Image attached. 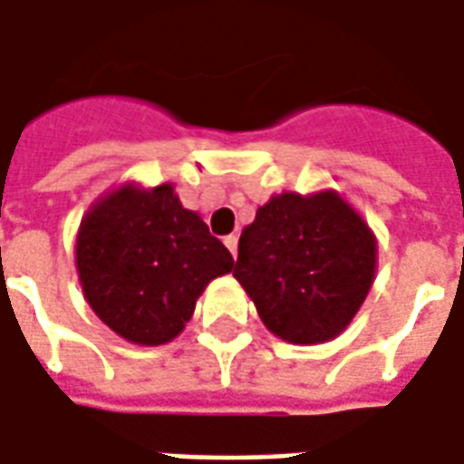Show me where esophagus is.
<instances>
[{"mask_svg":"<svg viewBox=\"0 0 464 464\" xmlns=\"http://www.w3.org/2000/svg\"><path fill=\"white\" fill-rule=\"evenodd\" d=\"M223 243H226V248L231 251L233 258H236V251H238V238H236V236H226V238H223Z\"/></svg>","mask_w":464,"mask_h":464,"instance_id":"1","label":"esophagus"}]
</instances>
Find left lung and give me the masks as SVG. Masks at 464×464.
Wrapping results in <instances>:
<instances>
[{
	"instance_id": "1",
	"label": "left lung",
	"mask_w": 464,
	"mask_h": 464,
	"mask_svg": "<svg viewBox=\"0 0 464 464\" xmlns=\"http://www.w3.org/2000/svg\"><path fill=\"white\" fill-rule=\"evenodd\" d=\"M374 261L369 226L336 193H284L243 228L233 276L276 336L319 344L354 319L372 286Z\"/></svg>"
}]
</instances>
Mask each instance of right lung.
I'll return each instance as SVG.
<instances>
[{
  "instance_id": "obj_1",
  "label": "right lung",
  "mask_w": 464,
  "mask_h": 464,
  "mask_svg": "<svg viewBox=\"0 0 464 464\" xmlns=\"http://www.w3.org/2000/svg\"><path fill=\"white\" fill-rule=\"evenodd\" d=\"M231 268L228 248L170 186L120 188L87 213L77 236V274L90 306L135 344L178 336L206 284Z\"/></svg>"
}]
</instances>
